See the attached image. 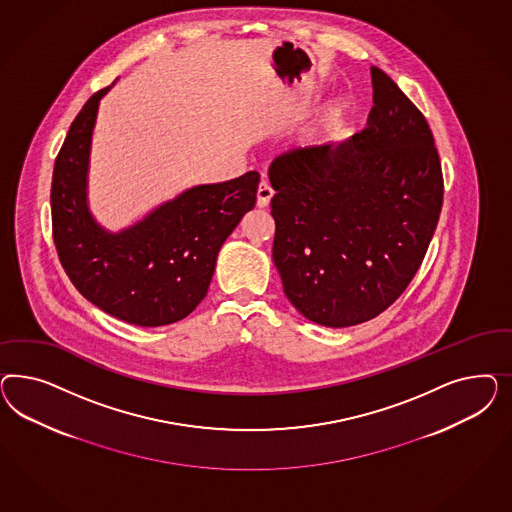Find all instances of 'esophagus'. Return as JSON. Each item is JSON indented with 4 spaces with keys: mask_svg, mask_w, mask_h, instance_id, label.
<instances>
[{
    "mask_svg": "<svg viewBox=\"0 0 512 512\" xmlns=\"http://www.w3.org/2000/svg\"><path fill=\"white\" fill-rule=\"evenodd\" d=\"M272 195H274V189L270 187V184H268L266 180H263V182L259 184V189H257V206H259V208H266V206L270 204Z\"/></svg>",
    "mask_w": 512,
    "mask_h": 512,
    "instance_id": "1",
    "label": "esophagus"
}]
</instances>
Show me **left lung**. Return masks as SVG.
<instances>
[{"label": "left lung", "instance_id": "left-lung-1", "mask_svg": "<svg viewBox=\"0 0 512 512\" xmlns=\"http://www.w3.org/2000/svg\"><path fill=\"white\" fill-rule=\"evenodd\" d=\"M368 124L341 144L293 148L270 165L272 257L283 291L313 323L360 325L392 306L432 242L443 172L432 129L372 67Z\"/></svg>", "mask_w": 512, "mask_h": 512}]
</instances>
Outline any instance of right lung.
<instances>
[{"mask_svg":"<svg viewBox=\"0 0 512 512\" xmlns=\"http://www.w3.org/2000/svg\"><path fill=\"white\" fill-rule=\"evenodd\" d=\"M78 112L54 163L52 238L78 293L112 317L163 326L187 317L208 293L219 249L257 201L259 172L197 186L124 233H105L86 206V172L99 99Z\"/></svg>","mask_w":512,"mask_h":512,"instance_id":"add662e5","label":"right lung"}]
</instances>
